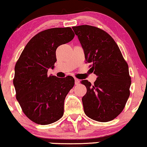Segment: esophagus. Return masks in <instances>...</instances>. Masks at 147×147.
<instances>
[{
	"label": "esophagus",
	"mask_w": 147,
	"mask_h": 147,
	"mask_svg": "<svg viewBox=\"0 0 147 147\" xmlns=\"http://www.w3.org/2000/svg\"><path fill=\"white\" fill-rule=\"evenodd\" d=\"M75 84L76 85H78L79 84H80V80H78V79L77 78H75Z\"/></svg>",
	"instance_id": "esophagus-1"
}]
</instances>
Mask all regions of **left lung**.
Here are the masks:
<instances>
[{"instance_id": "1", "label": "left lung", "mask_w": 147, "mask_h": 147, "mask_svg": "<svg viewBox=\"0 0 147 147\" xmlns=\"http://www.w3.org/2000/svg\"><path fill=\"white\" fill-rule=\"evenodd\" d=\"M85 60L97 76L94 84L82 80L86 93L82 98L87 117L100 122L115 119L123 111L130 96L131 79L128 65L114 39L100 28L88 25L74 26Z\"/></svg>"}]
</instances>
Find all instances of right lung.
<instances>
[{
    "instance_id": "add662e5",
    "label": "right lung",
    "mask_w": 147,
    "mask_h": 147,
    "mask_svg": "<svg viewBox=\"0 0 147 147\" xmlns=\"http://www.w3.org/2000/svg\"><path fill=\"white\" fill-rule=\"evenodd\" d=\"M74 36L70 27L40 32L27 43L16 63V98L25 115L34 123L48 125L63 115L64 100L75 80L71 76L58 78L47 72L54 67L58 47Z\"/></svg>"
}]
</instances>
